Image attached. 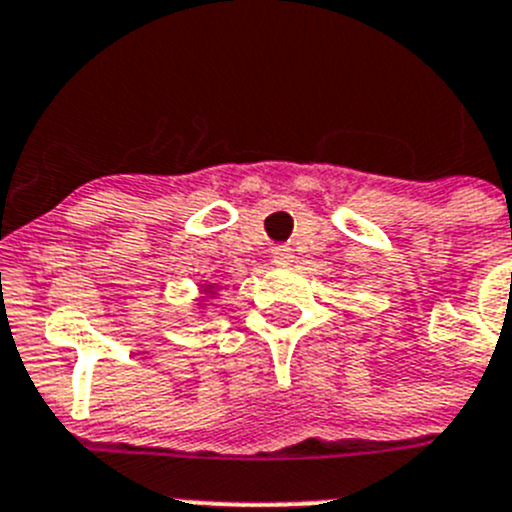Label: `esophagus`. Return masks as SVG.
<instances>
[{"mask_svg":"<svg viewBox=\"0 0 512 512\" xmlns=\"http://www.w3.org/2000/svg\"><path fill=\"white\" fill-rule=\"evenodd\" d=\"M272 260H275L277 265H290V262L295 260V252L287 245H277L275 250H272Z\"/></svg>","mask_w":512,"mask_h":512,"instance_id":"obj_1","label":"esophagus"}]
</instances>
